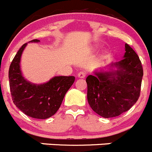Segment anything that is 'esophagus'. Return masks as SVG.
Masks as SVG:
<instances>
[{"instance_id":"obj_1","label":"esophagus","mask_w":152,"mask_h":152,"mask_svg":"<svg viewBox=\"0 0 152 152\" xmlns=\"http://www.w3.org/2000/svg\"><path fill=\"white\" fill-rule=\"evenodd\" d=\"M86 74L85 72H79L77 75L78 78H79V79H84V78L86 77Z\"/></svg>"}]
</instances>
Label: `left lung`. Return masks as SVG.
Listing matches in <instances>:
<instances>
[{
	"instance_id": "left-lung-1",
	"label": "left lung",
	"mask_w": 152,
	"mask_h": 152,
	"mask_svg": "<svg viewBox=\"0 0 152 152\" xmlns=\"http://www.w3.org/2000/svg\"><path fill=\"white\" fill-rule=\"evenodd\" d=\"M125 51L121 61L95 70L86 78L88 104L104 118L117 117L127 111L139 98L143 76L142 63L127 44Z\"/></svg>"
}]
</instances>
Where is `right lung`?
Segmentation results:
<instances>
[{
  "instance_id": "1",
  "label": "right lung",
  "mask_w": 152,
  "mask_h": 152,
  "mask_svg": "<svg viewBox=\"0 0 152 152\" xmlns=\"http://www.w3.org/2000/svg\"><path fill=\"white\" fill-rule=\"evenodd\" d=\"M34 39L29 42H39ZM27 44H24L13 58L9 69L12 99L21 111L35 119H47L60 108L66 91L75 81L74 76H54L42 84H35L23 76L20 60Z\"/></svg>"
}]
</instances>
